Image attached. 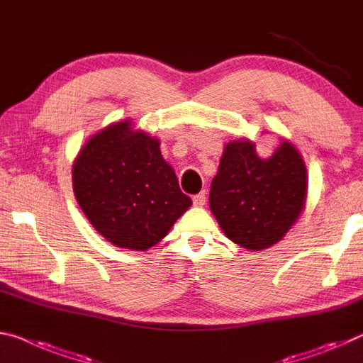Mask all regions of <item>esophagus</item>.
<instances>
[{
	"mask_svg": "<svg viewBox=\"0 0 363 363\" xmlns=\"http://www.w3.org/2000/svg\"><path fill=\"white\" fill-rule=\"evenodd\" d=\"M206 196H207L206 191H201L199 194H196L194 198H193V204L196 207H203L206 204Z\"/></svg>",
	"mask_w": 363,
	"mask_h": 363,
	"instance_id": "34e87169",
	"label": "esophagus"
}]
</instances>
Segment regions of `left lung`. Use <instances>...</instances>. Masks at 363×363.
I'll return each instance as SVG.
<instances>
[{
  "mask_svg": "<svg viewBox=\"0 0 363 363\" xmlns=\"http://www.w3.org/2000/svg\"><path fill=\"white\" fill-rule=\"evenodd\" d=\"M306 199L307 169L289 141L283 140L267 159L246 138L225 145L209 207L228 240L251 251L277 245L299 218Z\"/></svg>",
  "mask_w": 363,
  "mask_h": 363,
  "instance_id": "1",
  "label": "left lung"
}]
</instances>
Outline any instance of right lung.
I'll return each instance as SVG.
<instances>
[{
    "mask_svg": "<svg viewBox=\"0 0 363 363\" xmlns=\"http://www.w3.org/2000/svg\"><path fill=\"white\" fill-rule=\"evenodd\" d=\"M72 186L94 230L132 251L156 246L193 204L160 154L159 140L135 130L130 118L88 138L74 160Z\"/></svg>",
    "mask_w": 363,
    "mask_h": 363,
    "instance_id": "add662e5",
    "label": "right lung"
}]
</instances>
